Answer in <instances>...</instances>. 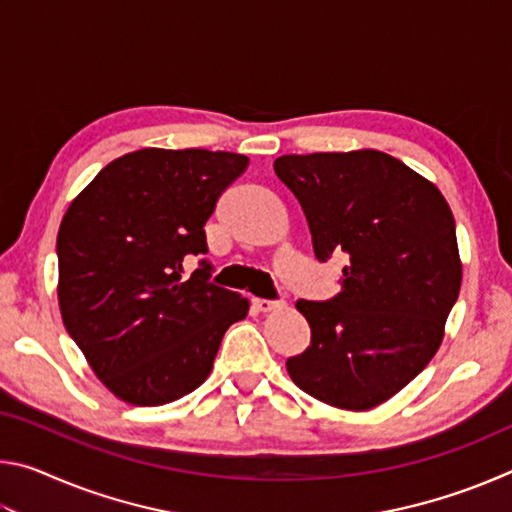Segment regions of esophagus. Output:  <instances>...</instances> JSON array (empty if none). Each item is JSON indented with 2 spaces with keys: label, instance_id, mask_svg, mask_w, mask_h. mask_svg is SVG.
Here are the masks:
<instances>
[{
  "label": "esophagus",
  "instance_id": "1",
  "mask_svg": "<svg viewBox=\"0 0 512 512\" xmlns=\"http://www.w3.org/2000/svg\"><path fill=\"white\" fill-rule=\"evenodd\" d=\"M253 307H255L257 311H264V314H268V311H273V309L280 307V302H277V300H264V298H255V300H253Z\"/></svg>",
  "mask_w": 512,
  "mask_h": 512
}]
</instances>
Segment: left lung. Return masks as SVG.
Here are the masks:
<instances>
[{"label": "left lung", "instance_id": "left-lung-1", "mask_svg": "<svg viewBox=\"0 0 512 512\" xmlns=\"http://www.w3.org/2000/svg\"><path fill=\"white\" fill-rule=\"evenodd\" d=\"M320 262L350 257L341 293L298 300L311 345L287 359L300 391L345 411L391 400L438 352L461 291L454 214L440 189L375 149L280 155Z\"/></svg>", "mask_w": 512, "mask_h": 512}]
</instances>
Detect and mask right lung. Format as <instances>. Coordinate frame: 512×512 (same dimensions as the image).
<instances>
[{
    "mask_svg": "<svg viewBox=\"0 0 512 512\" xmlns=\"http://www.w3.org/2000/svg\"><path fill=\"white\" fill-rule=\"evenodd\" d=\"M248 158L205 149H140L103 167L60 223L58 305L94 375L119 400L160 406L212 372L221 339L248 300L216 287L201 262L205 221Z\"/></svg>",
    "mask_w": 512,
    "mask_h": 512,
    "instance_id": "1",
    "label": "right lung"
}]
</instances>
